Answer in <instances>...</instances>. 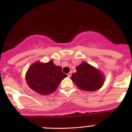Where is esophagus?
I'll list each match as a JSON object with an SVG mask.
<instances>
[{"label":"esophagus","mask_w":132,"mask_h":132,"mask_svg":"<svg viewBox=\"0 0 132 132\" xmlns=\"http://www.w3.org/2000/svg\"><path fill=\"white\" fill-rule=\"evenodd\" d=\"M71 75H72L71 72H70V73H68L67 75H68V77L69 78H70L71 77Z\"/></svg>","instance_id":"34e87169"}]
</instances>
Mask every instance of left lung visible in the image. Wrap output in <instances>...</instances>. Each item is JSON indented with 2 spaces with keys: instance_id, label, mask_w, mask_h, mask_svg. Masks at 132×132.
Returning <instances> with one entry per match:
<instances>
[{
  "instance_id": "obj_1",
  "label": "left lung",
  "mask_w": 132,
  "mask_h": 132,
  "mask_svg": "<svg viewBox=\"0 0 132 132\" xmlns=\"http://www.w3.org/2000/svg\"><path fill=\"white\" fill-rule=\"evenodd\" d=\"M76 69L77 72L72 74L71 79L80 89L95 91L102 86L104 81L103 75L89 64L83 62Z\"/></svg>"
}]
</instances>
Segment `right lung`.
I'll return each instance as SVG.
<instances>
[{"instance_id":"add662e5","label":"right lung","mask_w":132,"mask_h":132,"mask_svg":"<svg viewBox=\"0 0 132 132\" xmlns=\"http://www.w3.org/2000/svg\"><path fill=\"white\" fill-rule=\"evenodd\" d=\"M67 77L62 72V68L57 66L53 61L47 63L33 64L26 75V80L29 87L42 95H48L54 92L61 81Z\"/></svg>"}]
</instances>
